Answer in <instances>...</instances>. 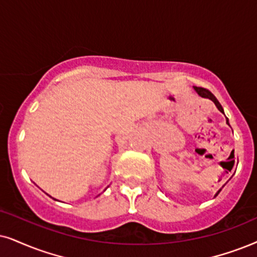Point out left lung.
Listing matches in <instances>:
<instances>
[{
  "mask_svg": "<svg viewBox=\"0 0 257 257\" xmlns=\"http://www.w3.org/2000/svg\"><path fill=\"white\" fill-rule=\"evenodd\" d=\"M193 89H194V91H196V92H197L198 95H199L200 97H203V98H209V99L212 100V102L215 103V105L217 106V109H218L220 112L224 113V110H223V108H222V105H220V103L218 102V99H217L216 97L213 96L212 93H211L209 90L204 89V87H198V86H193ZM226 123H228V124H229V119H226ZM229 125H230V124H229ZM219 192H220V190L218 191V192L216 193V196H217V194H218ZM216 196H215V197H216Z\"/></svg>",
  "mask_w": 257,
  "mask_h": 257,
  "instance_id": "left-lung-1",
  "label": "left lung"
}]
</instances>
